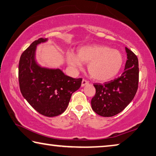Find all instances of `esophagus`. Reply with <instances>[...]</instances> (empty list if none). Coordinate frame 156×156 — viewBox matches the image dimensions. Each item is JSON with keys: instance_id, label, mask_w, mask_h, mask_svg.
<instances>
[{"instance_id": "esophagus-1", "label": "esophagus", "mask_w": 156, "mask_h": 156, "mask_svg": "<svg viewBox=\"0 0 156 156\" xmlns=\"http://www.w3.org/2000/svg\"><path fill=\"white\" fill-rule=\"evenodd\" d=\"M88 84H89V82L86 80H85V79H83V80H82V83H81V87H84V86L87 85Z\"/></svg>"}]
</instances>
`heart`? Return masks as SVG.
Segmentation results:
<instances>
[{"label":"heart","mask_w":156,"mask_h":156,"mask_svg":"<svg viewBox=\"0 0 156 156\" xmlns=\"http://www.w3.org/2000/svg\"><path fill=\"white\" fill-rule=\"evenodd\" d=\"M66 60L73 69L88 63L87 70L92 78L97 81H108L115 77L123 64L122 53L117 50L104 45H87L80 48L77 55L68 52Z\"/></svg>","instance_id":"1"}]
</instances>
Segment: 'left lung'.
I'll return each mask as SVG.
<instances>
[{"mask_svg":"<svg viewBox=\"0 0 156 156\" xmlns=\"http://www.w3.org/2000/svg\"><path fill=\"white\" fill-rule=\"evenodd\" d=\"M125 51L127 59L121 76L104 84H94L96 94L91 100L92 108L103 117H111L121 112L134 99L137 91V57L127 48H125Z\"/></svg>","mask_w":156,"mask_h":156,"instance_id":"8db88e82","label":"left lung"}]
</instances>
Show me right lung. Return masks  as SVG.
I'll return each mask as SVG.
<instances>
[{
	"label": "right lung",
	"mask_w": 156,
	"mask_h": 156,
	"mask_svg": "<svg viewBox=\"0 0 156 156\" xmlns=\"http://www.w3.org/2000/svg\"><path fill=\"white\" fill-rule=\"evenodd\" d=\"M48 41L41 38L21 55L19 83L22 96L41 114L54 117L64 112L72 94L80 88L82 78L65 75L59 69L41 66L36 61V48Z\"/></svg>",
	"instance_id": "obj_1"
}]
</instances>
